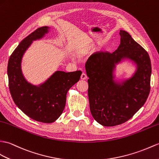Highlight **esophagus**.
Masks as SVG:
<instances>
[{"label":"esophagus","mask_w":159,"mask_h":159,"mask_svg":"<svg viewBox=\"0 0 159 159\" xmlns=\"http://www.w3.org/2000/svg\"><path fill=\"white\" fill-rule=\"evenodd\" d=\"M80 79L82 80H85L87 79V76L85 73H82V75H81V76H80Z\"/></svg>","instance_id":"1"}]
</instances>
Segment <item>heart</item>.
<instances>
[{"label":"heart","mask_w":159,"mask_h":159,"mask_svg":"<svg viewBox=\"0 0 159 159\" xmlns=\"http://www.w3.org/2000/svg\"><path fill=\"white\" fill-rule=\"evenodd\" d=\"M87 53V49H84V48L79 49L78 51H77V53H78V55H80V56H83V55H84Z\"/></svg>","instance_id":"obj_1"}]
</instances>
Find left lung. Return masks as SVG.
Wrapping results in <instances>:
<instances>
[{"label":"left lung","mask_w":159,"mask_h":159,"mask_svg":"<svg viewBox=\"0 0 159 159\" xmlns=\"http://www.w3.org/2000/svg\"><path fill=\"white\" fill-rule=\"evenodd\" d=\"M120 43L110 53H94L85 64L89 77L88 96L93 119L105 127L129 120L145 104L150 91L152 72L148 53L125 30H120ZM125 58L135 63L136 70L129 79L114 80L116 65Z\"/></svg>","instance_id":"obj_1"}]
</instances>
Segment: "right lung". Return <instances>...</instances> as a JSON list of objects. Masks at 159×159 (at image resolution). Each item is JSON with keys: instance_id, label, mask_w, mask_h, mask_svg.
<instances>
[{"instance_id": "obj_1", "label": "right lung", "mask_w": 159, "mask_h": 159, "mask_svg": "<svg viewBox=\"0 0 159 159\" xmlns=\"http://www.w3.org/2000/svg\"><path fill=\"white\" fill-rule=\"evenodd\" d=\"M49 28H39L25 37L14 50L7 66L9 88L15 104L30 119L51 123L61 116L65 108L66 94L80 80L82 72L56 71L45 83L33 85L21 71V60L33 40L42 39Z\"/></svg>"}]
</instances>
